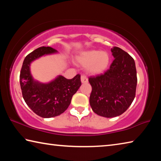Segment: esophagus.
Masks as SVG:
<instances>
[{
	"label": "esophagus",
	"mask_w": 161,
	"mask_h": 161,
	"mask_svg": "<svg viewBox=\"0 0 161 161\" xmlns=\"http://www.w3.org/2000/svg\"><path fill=\"white\" fill-rule=\"evenodd\" d=\"M81 81L82 83H87L88 82V79L85 75H81Z\"/></svg>",
	"instance_id": "obj_1"
}]
</instances>
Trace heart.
<instances>
[{
	"label": "heart",
	"instance_id": "1",
	"mask_svg": "<svg viewBox=\"0 0 161 161\" xmlns=\"http://www.w3.org/2000/svg\"><path fill=\"white\" fill-rule=\"evenodd\" d=\"M77 61L82 66L86 67L89 73L99 75L107 69L110 58L106 52L92 50L83 52L77 58Z\"/></svg>",
	"mask_w": 161,
	"mask_h": 161
}]
</instances>
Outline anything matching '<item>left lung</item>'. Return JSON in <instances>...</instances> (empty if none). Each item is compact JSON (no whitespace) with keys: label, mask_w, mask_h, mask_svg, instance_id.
<instances>
[{"label":"left lung","mask_w":161,"mask_h":161,"mask_svg":"<svg viewBox=\"0 0 161 161\" xmlns=\"http://www.w3.org/2000/svg\"><path fill=\"white\" fill-rule=\"evenodd\" d=\"M115 58L104 74L89 77L92 90L89 103L94 113L107 118L120 116L136 96L137 75L134 59L122 49L114 47Z\"/></svg>","instance_id":"obj_1"}]
</instances>
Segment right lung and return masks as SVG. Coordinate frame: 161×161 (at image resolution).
Wrapping results in <instances>:
<instances>
[{
  "instance_id": "1",
  "label": "right lung",
  "mask_w": 161,
  "mask_h": 161,
  "mask_svg": "<svg viewBox=\"0 0 161 161\" xmlns=\"http://www.w3.org/2000/svg\"><path fill=\"white\" fill-rule=\"evenodd\" d=\"M57 52L50 47L36 49L25 57L20 70V84L23 99L32 111L42 118L59 116L67 110L72 96L81 84L79 74L71 80L59 75L47 84L33 80L30 71L31 62L44 54Z\"/></svg>"
}]
</instances>
